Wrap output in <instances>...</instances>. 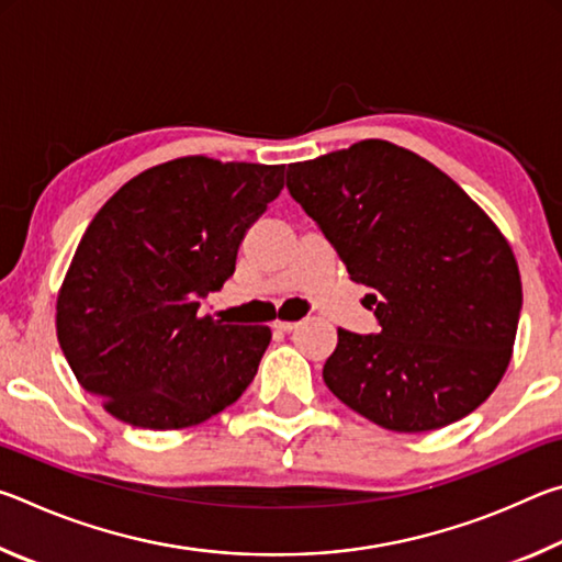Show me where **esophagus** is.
Wrapping results in <instances>:
<instances>
[{"label": "esophagus", "mask_w": 562, "mask_h": 562, "mask_svg": "<svg viewBox=\"0 0 562 562\" xmlns=\"http://www.w3.org/2000/svg\"><path fill=\"white\" fill-rule=\"evenodd\" d=\"M272 327H274V329H280V331H292L294 327H297V322H288V319H274V322H272Z\"/></svg>", "instance_id": "1"}]
</instances>
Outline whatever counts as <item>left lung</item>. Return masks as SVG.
<instances>
[{
  "mask_svg": "<svg viewBox=\"0 0 562 562\" xmlns=\"http://www.w3.org/2000/svg\"><path fill=\"white\" fill-rule=\"evenodd\" d=\"M288 190L349 278L367 284L379 335L337 329L322 376L389 431L469 416L506 374L522 288L496 223L429 160L369 138L288 168Z\"/></svg>",
  "mask_w": 562,
  "mask_h": 562,
  "instance_id": "8db88e82",
  "label": "left lung"
}]
</instances>
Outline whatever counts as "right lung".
Masks as SVG:
<instances>
[{
    "instance_id": "add662e5",
    "label": "right lung",
    "mask_w": 562,
    "mask_h": 562,
    "mask_svg": "<svg viewBox=\"0 0 562 562\" xmlns=\"http://www.w3.org/2000/svg\"><path fill=\"white\" fill-rule=\"evenodd\" d=\"M284 166L168 160L93 215L56 297L71 372L119 422L186 429L240 398L270 327L198 317L235 272L237 247L284 186Z\"/></svg>"
}]
</instances>
